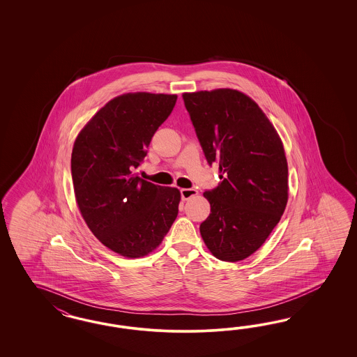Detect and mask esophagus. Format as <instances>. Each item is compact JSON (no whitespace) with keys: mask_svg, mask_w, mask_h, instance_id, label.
<instances>
[{"mask_svg":"<svg viewBox=\"0 0 357 357\" xmlns=\"http://www.w3.org/2000/svg\"><path fill=\"white\" fill-rule=\"evenodd\" d=\"M181 195H182V199H183V200H188L190 197L196 196L197 191H196L195 188H182V190H181Z\"/></svg>","mask_w":357,"mask_h":357,"instance_id":"obj_1","label":"esophagus"}]
</instances>
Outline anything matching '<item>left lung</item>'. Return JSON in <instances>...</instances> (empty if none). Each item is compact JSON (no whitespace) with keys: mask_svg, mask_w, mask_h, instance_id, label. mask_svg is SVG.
Returning a JSON list of instances; mask_svg holds the SVG:
<instances>
[{"mask_svg":"<svg viewBox=\"0 0 357 357\" xmlns=\"http://www.w3.org/2000/svg\"><path fill=\"white\" fill-rule=\"evenodd\" d=\"M184 106L209 165H218L211 213L200 234L217 259L238 261L270 237L288 203V162L273 124L234 89L183 93Z\"/></svg>","mask_w":357,"mask_h":357,"instance_id":"left-lung-1","label":"left lung"}]
</instances>
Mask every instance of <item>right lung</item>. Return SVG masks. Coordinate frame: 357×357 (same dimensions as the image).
I'll return each mask as SVG.
<instances>
[{
    "instance_id": "add662e5",
    "label": "right lung",
    "mask_w": 357,
    "mask_h": 357,
    "mask_svg": "<svg viewBox=\"0 0 357 357\" xmlns=\"http://www.w3.org/2000/svg\"><path fill=\"white\" fill-rule=\"evenodd\" d=\"M176 98L145 91L115 97L87 121L73 145L72 179L81 216L106 248L126 258L157 249L178 216V188L133 174Z\"/></svg>"
}]
</instances>
